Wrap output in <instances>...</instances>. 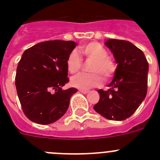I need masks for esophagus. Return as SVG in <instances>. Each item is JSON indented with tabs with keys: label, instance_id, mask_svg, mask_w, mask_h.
<instances>
[{
	"label": "esophagus",
	"instance_id": "obj_1",
	"mask_svg": "<svg viewBox=\"0 0 160 160\" xmlns=\"http://www.w3.org/2000/svg\"><path fill=\"white\" fill-rule=\"evenodd\" d=\"M79 92L82 93V94H88L90 91H89V90H79Z\"/></svg>",
	"mask_w": 160,
	"mask_h": 160
}]
</instances>
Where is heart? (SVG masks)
<instances>
[{"label":"heart","instance_id":"b5f03b06","mask_svg":"<svg viewBox=\"0 0 160 160\" xmlns=\"http://www.w3.org/2000/svg\"><path fill=\"white\" fill-rule=\"evenodd\" d=\"M79 51L87 59L93 60L90 70L96 73H78L70 79V83L73 87L81 90H88L101 86L102 78L99 73L105 79L112 77L116 67L114 62L107 57V51L102 45L95 42H90L80 47ZM66 65L68 70L71 73H76L81 69L82 59L77 50H72L68 55Z\"/></svg>","mask_w":160,"mask_h":160}]
</instances>
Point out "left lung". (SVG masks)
Returning <instances> with one entry per match:
<instances>
[{"mask_svg":"<svg viewBox=\"0 0 160 160\" xmlns=\"http://www.w3.org/2000/svg\"><path fill=\"white\" fill-rule=\"evenodd\" d=\"M105 45L118 66L108 90H98L100 98L94 109L107 119L122 121L131 117L146 97L148 62L143 52L128 41L109 39Z\"/></svg>","mask_w":160,"mask_h":160,"instance_id":"8db88e82","label":"left lung"}]
</instances>
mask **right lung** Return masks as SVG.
Returning a JSON list of instances; mask_svg holds the SVG:
<instances>
[{"mask_svg": "<svg viewBox=\"0 0 160 160\" xmlns=\"http://www.w3.org/2000/svg\"><path fill=\"white\" fill-rule=\"evenodd\" d=\"M77 43L46 41L25 50L17 68L15 85L22 111L32 122L52 123L62 118L77 89L62 90L69 82L68 55Z\"/></svg>", "mask_w": 160, "mask_h": 160, "instance_id": "add662e5", "label": "right lung"}]
</instances>
